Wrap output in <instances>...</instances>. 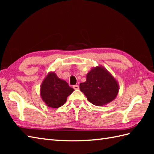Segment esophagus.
Returning <instances> with one entry per match:
<instances>
[{"mask_svg": "<svg viewBox=\"0 0 154 154\" xmlns=\"http://www.w3.org/2000/svg\"><path fill=\"white\" fill-rule=\"evenodd\" d=\"M73 87L75 90H78L79 89V86L78 85H74Z\"/></svg>", "mask_w": 154, "mask_h": 154, "instance_id": "34e87169", "label": "esophagus"}]
</instances>
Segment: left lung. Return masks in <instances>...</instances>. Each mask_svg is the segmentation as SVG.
<instances>
[{
    "mask_svg": "<svg viewBox=\"0 0 154 154\" xmlns=\"http://www.w3.org/2000/svg\"><path fill=\"white\" fill-rule=\"evenodd\" d=\"M80 90L90 103L103 106L115 99L119 85L112 75L104 67H94L86 75V81L80 83Z\"/></svg>",
    "mask_w": 154,
    "mask_h": 154,
    "instance_id": "8db88e82",
    "label": "left lung"
}]
</instances>
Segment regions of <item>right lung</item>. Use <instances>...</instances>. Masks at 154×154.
<instances>
[{
  "label": "right lung",
  "instance_id": "1",
  "mask_svg": "<svg viewBox=\"0 0 154 154\" xmlns=\"http://www.w3.org/2000/svg\"><path fill=\"white\" fill-rule=\"evenodd\" d=\"M66 81L59 78L55 72H49L40 86V96L49 107L57 109L66 103L67 97L73 92Z\"/></svg>",
  "mask_w": 154,
  "mask_h": 154
}]
</instances>
